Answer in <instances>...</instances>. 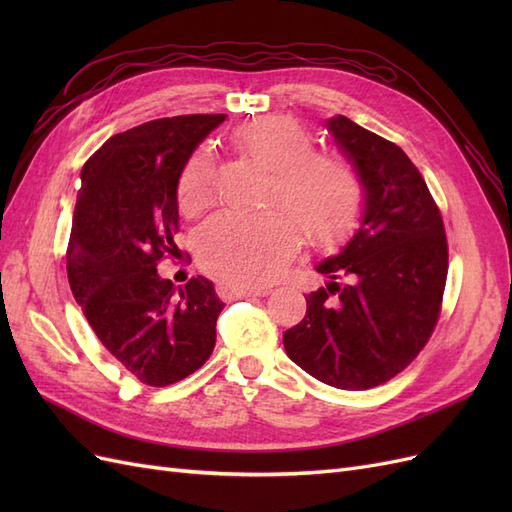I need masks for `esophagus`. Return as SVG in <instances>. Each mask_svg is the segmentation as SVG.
I'll return each mask as SVG.
<instances>
[{
  "label": "esophagus",
  "instance_id": "esophagus-1",
  "mask_svg": "<svg viewBox=\"0 0 512 512\" xmlns=\"http://www.w3.org/2000/svg\"><path fill=\"white\" fill-rule=\"evenodd\" d=\"M218 294L222 299H243V297H267L269 288H245L237 284H220Z\"/></svg>",
  "mask_w": 512,
  "mask_h": 512
}]
</instances>
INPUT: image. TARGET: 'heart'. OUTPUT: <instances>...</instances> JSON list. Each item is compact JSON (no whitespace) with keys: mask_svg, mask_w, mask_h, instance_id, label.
<instances>
[{"mask_svg":"<svg viewBox=\"0 0 512 512\" xmlns=\"http://www.w3.org/2000/svg\"><path fill=\"white\" fill-rule=\"evenodd\" d=\"M235 141L273 170L269 200L291 215L309 243H331L352 228L363 203L361 177L342 156L314 151L312 136L299 121L262 115L241 126ZM211 196L213 164L209 153L198 149L181 168L177 205L185 215H196ZM289 219L282 211L213 215L198 232L200 262L237 286L267 284L299 247V230Z\"/></svg>","mask_w":512,"mask_h":512,"instance_id":"b5f03b06","label":"heart"}]
</instances>
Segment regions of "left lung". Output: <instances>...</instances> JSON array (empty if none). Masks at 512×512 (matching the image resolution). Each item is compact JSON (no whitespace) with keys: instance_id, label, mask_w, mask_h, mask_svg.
Returning a JSON list of instances; mask_svg holds the SVG:
<instances>
[{"instance_id":"8db88e82","label":"left lung","mask_w":512,"mask_h":512,"mask_svg":"<svg viewBox=\"0 0 512 512\" xmlns=\"http://www.w3.org/2000/svg\"><path fill=\"white\" fill-rule=\"evenodd\" d=\"M324 126L361 177L363 211L342 250L316 265L327 286L307 294V312L284 333V348L316 380L363 391L397 376L427 344L448 247L440 209L401 147L344 115Z\"/></svg>"}]
</instances>
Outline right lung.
I'll use <instances>...</instances> for the list:
<instances>
[{"label": "right lung", "mask_w": 512, "mask_h": 512, "mask_svg": "<svg viewBox=\"0 0 512 512\" xmlns=\"http://www.w3.org/2000/svg\"><path fill=\"white\" fill-rule=\"evenodd\" d=\"M226 115L153 119L115 134L81 170L68 243V282L102 346L149 386L203 365L224 303L198 275L162 280L179 224L177 181L194 149Z\"/></svg>", "instance_id": "1"}]
</instances>
